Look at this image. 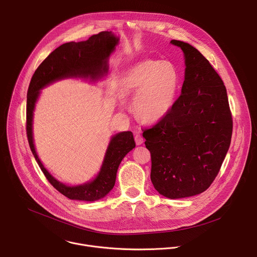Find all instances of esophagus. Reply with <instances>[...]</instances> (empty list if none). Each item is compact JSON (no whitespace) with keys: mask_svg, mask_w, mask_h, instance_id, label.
<instances>
[{"mask_svg":"<svg viewBox=\"0 0 257 257\" xmlns=\"http://www.w3.org/2000/svg\"><path fill=\"white\" fill-rule=\"evenodd\" d=\"M134 138H135V142H136L137 145H140V144H142V143L144 142V139H143V137L140 135V132L136 133L135 136H134Z\"/></svg>","mask_w":257,"mask_h":257,"instance_id":"obj_1","label":"esophagus"}]
</instances>
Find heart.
<instances>
[{
  "instance_id": "obj_1",
  "label": "heart",
  "mask_w": 257,
  "mask_h": 257,
  "mask_svg": "<svg viewBox=\"0 0 257 257\" xmlns=\"http://www.w3.org/2000/svg\"><path fill=\"white\" fill-rule=\"evenodd\" d=\"M179 82L178 71L172 63L144 61L127 71L122 95L135 97L134 109L139 120L155 124L171 111Z\"/></svg>"
}]
</instances>
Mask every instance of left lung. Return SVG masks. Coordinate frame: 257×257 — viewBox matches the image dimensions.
<instances>
[{"label":"left lung","instance_id":"1","mask_svg":"<svg viewBox=\"0 0 257 257\" xmlns=\"http://www.w3.org/2000/svg\"><path fill=\"white\" fill-rule=\"evenodd\" d=\"M185 60L181 95L169 114L144 130L152 155L151 180L171 199L205 191L229 151L233 121L223 80L202 54L188 43L173 40Z\"/></svg>","mask_w":257,"mask_h":257}]
</instances>
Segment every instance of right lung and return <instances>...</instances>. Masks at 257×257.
I'll use <instances>...</instances> for the list:
<instances>
[{
    "label": "right lung",
    "mask_w": 257,
    "mask_h": 257,
    "mask_svg": "<svg viewBox=\"0 0 257 257\" xmlns=\"http://www.w3.org/2000/svg\"><path fill=\"white\" fill-rule=\"evenodd\" d=\"M120 39L112 31H101L84 42L66 43L39 66L31 78L27 91L26 131L32 155L51 184L72 200L96 201L103 198L115 185L118 168L125 156L135 148L131 131L117 133L111 137L101 167L96 176L83 184L67 185L57 180L43 165L35 151L33 139V112L41 90L48 85L68 78H79L89 82L102 79L108 71V58Z\"/></svg>",
    "instance_id": "add662e5"
}]
</instances>
